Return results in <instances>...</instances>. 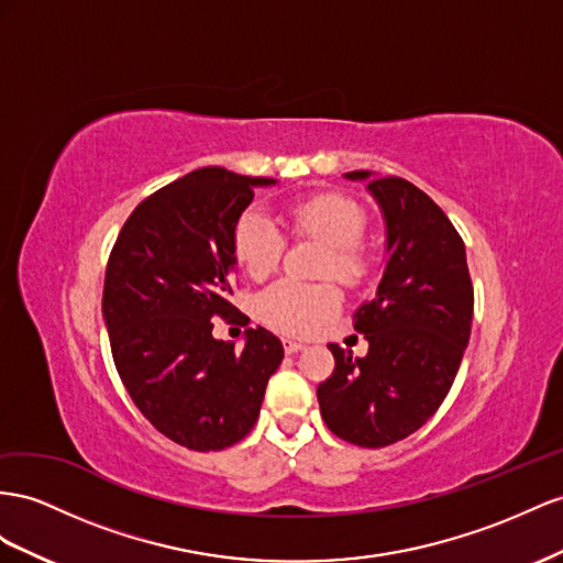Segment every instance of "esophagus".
Here are the masks:
<instances>
[{
  "label": "esophagus",
  "instance_id": "obj_1",
  "mask_svg": "<svg viewBox=\"0 0 563 563\" xmlns=\"http://www.w3.org/2000/svg\"><path fill=\"white\" fill-rule=\"evenodd\" d=\"M302 343H298V341H294V339H284V351L288 353V355H294V353H298V351H302Z\"/></svg>",
  "mask_w": 563,
  "mask_h": 563
}]
</instances>
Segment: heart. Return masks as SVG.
Wrapping results in <instances>:
<instances>
[{
    "instance_id": "b5f03b06",
    "label": "heart",
    "mask_w": 563,
    "mask_h": 563,
    "mask_svg": "<svg viewBox=\"0 0 563 563\" xmlns=\"http://www.w3.org/2000/svg\"><path fill=\"white\" fill-rule=\"evenodd\" d=\"M286 218L296 236H312L329 246L322 277L333 275L343 284H355L362 277L364 261L357 244L364 232V212L357 203L336 194H322L294 203ZM284 246L282 230L261 208H251L236 220L232 249L239 265L251 277H267L279 265ZM339 308L341 294L333 284L282 279L255 298V312L267 327L296 336L310 333L319 322L336 314Z\"/></svg>"
}]
</instances>
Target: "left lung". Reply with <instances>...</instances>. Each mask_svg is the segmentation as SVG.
I'll use <instances>...</instances> for the list:
<instances>
[{
	"label": "left lung",
	"mask_w": 563,
	"mask_h": 563,
	"mask_svg": "<svg viewBox=\"0 0 563 563\" xmlns=\"http://www.w3.org/2000/svg\"><path fill=\"white\" fill-rule=\"evenodd\" d=\"M364 181L386 227L376 296L355 312L369 353L336 343L333 374L317 388L331 433L360 448H386L427 423L457 376L471 336L474 286L464 241L427 194L402 177L345 173Z\"/></svg>",
	"instance_id": "8db88e82"
}]
</instances>
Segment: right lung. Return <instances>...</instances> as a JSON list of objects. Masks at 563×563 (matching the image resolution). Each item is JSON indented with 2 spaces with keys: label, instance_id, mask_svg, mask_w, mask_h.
Listing matches in <instances>:
<instances>
[{
  "label": "right lung",
  "instance_id": "1",
  "mask_svg": "<svg viewBox=\"0 0 563 563\" xmlns=\"http://www.w3.org/2000/svg\"><path fill=\"white\" fill-rule=\"evenodd\" d=\"M275 185L224 168L175 179L134 208L106 267L101 312L115 369L140 412L196 452L249 435L284 360L267 329H249L234 351L210 322L234 312V224L257 187Z\"/></svg>",
  "mask_w": 563,
  "mask_h": 563
}]
</instances>
